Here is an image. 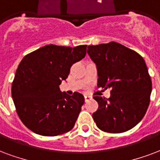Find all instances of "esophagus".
Returning <instances> with one entry per match:
<instances>
[{
  "label": "esophagus",
  "instance_id": "obj_1",
  "mask_svg": "<svg viewBox=\"0 0 160 160\" xmlns=\"http://www.w3.org/2000/svg\"><path fill=\"white\" fill-rule=\"evenodd\" d=\"M92 98V97L89 95H84V99L85 101H88V100H89V99H91Z\"/></svg>",
  "mask_w": 160,
  "mask_h": 160
}]
</instances>
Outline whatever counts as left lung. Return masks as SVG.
I'll list each match as a JSON object with an SVG mask.
<instances>
[{"label": "left lung", "mask_w": 160, "mask_h": 160, "mask_svg": "<svg viewBox=\"0 0 160 160\" xmlns=\"http://www.w3.org/2000/svg\"><path fill=\"white\" fill-rule=\"evenodd\" d=\"M87 51L97 67L98 86L112 89L108 99L93 97L98 104L93 114V121L106 132L130 130L143 118L152 92V82L143 58L116 42L89 45Z\"/></svg>", "instance_id": "8db88e82"}]
</instances>
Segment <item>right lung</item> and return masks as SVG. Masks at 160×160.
<instances>
[{
  "label": "right lung",
  "mask_w": 160,
  "mask_h": 160,
  "mask_svg": "<svg viewBox=\"0 0 160 160\" xmlns=\"http://www.w3.org/2000/svg\"><path fill=\"white\" fill-rule=\"evenodd\" d=\"M87 45L48 44L27 55L17 69L12 96L19 118L41 136H57L73 128L84 97L60 90L72 65L86 56Z\"/></svg>",
  "instance_id": "obj_1"
}]
</instances>
